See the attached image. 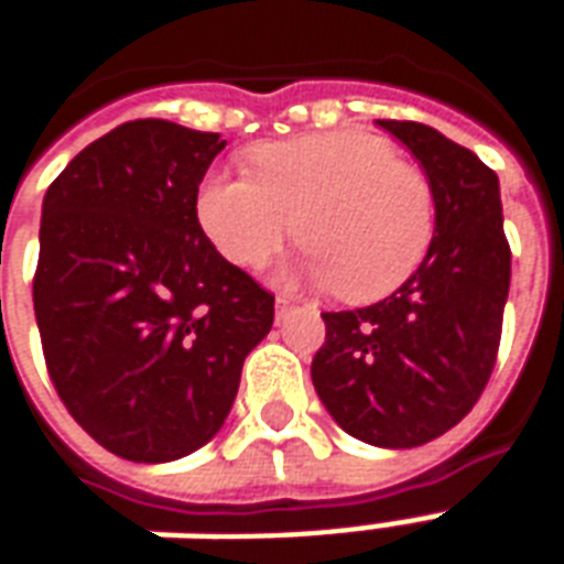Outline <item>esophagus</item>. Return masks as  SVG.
<instances>
[{
  "label": "esophagus",
  "mask_w": 564,
  "mask_h": 564,
  "mask_svg": "<svg viewBox=\"0 0 564 564\" xmlns=\"http://www.w3.org/2000/svg\"><path fill=\"white\" fill-rule=\"evenodd\" d=\"M290 307H293V302H290V299H278V317H283Z\"/></svg>",
  "instance_id": "34e87169"
}]
</instances>
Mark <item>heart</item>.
<instances>
[{
  "label": "heart",
  "mask_w": 564,
  "mask_h": 564,
  "mask_svg": "<svg viewBox=\"0 0 564 564\" xmlns=\"http://www.w3.org/2000/svg\"><path fill=\"white\" fill-rule=\"evenodd\" d=\"M250 174L210 172L196 220L223 257L257 269L290 238L305 262L290 274L378 302L411 281L435 238L432 186L390 141L338 129L250 150Z\"/></svg>",
  "instance_id": "obj_1"
}]
</instances>
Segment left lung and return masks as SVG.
I'll list each match as a JSON object with an SVG mask.
<instances>
[{"label": "left lung", "instance_id": "obj_1", "mask_svg": "<svg viewBox=\"0 0 564 564\" xmlns=\"http://www.w3.org/2000/svg\"><path fill=\"white\" fill-rule=\"evenodd\" d=\"M423 165L435 238L411 281L383 302L323 314L311 362L319 402L347 435L420 447L471 411L492 375L510 286L496 172L437 129L378 120Z\"/></svg>", "mask_w": 564, "mask_h": 564}]
</instances>
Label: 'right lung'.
Wrapping results in <instances>:
<instances>
[{
    "instance_id": "add662e5",
    "label": "right lung",
    "mask_w": 564,
    "mask_h": 564,
    "mask_svg": "<svg viewBox=\"0 0 564 564\" xmlns=\"http://www.w3.org/2000/svg\"><path fill=\"white\" fill-rule=\"evenodd\" d=\"M220 132L132 120L47 186L32 283L44 359L84 432L129 462L205 447L274 295L217 253L196 193Z\"/></svg>"
}]
</instances>
